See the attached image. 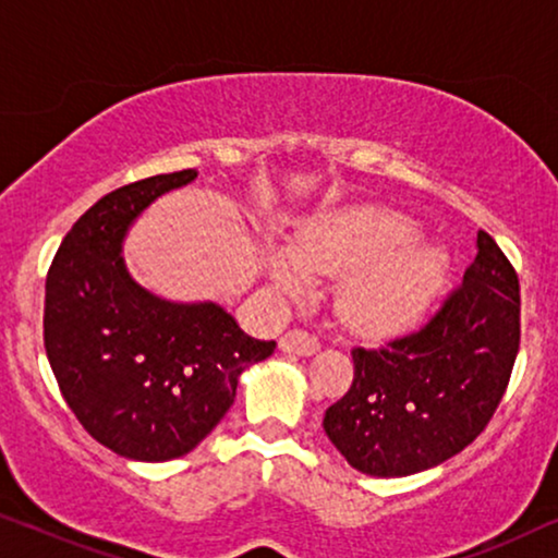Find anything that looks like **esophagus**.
Instances as JSON below:
<instances>
[{
  "label": "esophagus",
  "instance_id": "obj_1",
  "mask_svg": "<svg viewBox=\"0 0 558 558\" xmlns=\"http://www.w3.org/2000/svg\"><path fill=\"white\" fill-rule=\"evenodd\" d=\"M279 350L292 355H315L319 350V340L315 335L304 332V330H289L279 338Z\"/></svg>",
  "mask_w": 558,
  "mask_h": 558
}]
</instances>
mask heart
Listing matches in <instances>:
<instances>
[{"instance_id":"1","label":"heart","mask_w":558,"mask_h":558,"mask_svg":"<svg viewBox=\"0 0 558 558\" xmlns=\"http://www.w3.org/2000/svg\"><path fill=\"white\" fill-rule=\"evenodd\" d=\"M418 226L396 210L357 208L312 220L292 251H269L266 271L279 292L300 296L307 277H348L340 310L355 330L396 335L429 310L445 281L437 246H414Z\"/></svg>"}]
</instances>
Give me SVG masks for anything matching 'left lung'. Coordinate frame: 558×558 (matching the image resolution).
Returning a JSON list of instances; mask_svg holds the SVG:
<instances>
[{"label": "left lung", "mask_w": 558, "mask_h": 558, "mask_svg": "<svg viewBox=\"0 0 558 558\" xmlns=\"http://www.w3.org/2000/svg\"><path fill=\"white\" fill-rule=\"evenodd\" d=\"M518 345V274L498 243L477 231L475 262L422 330L353 350V386L325 411V434L365 475L437 468L493 418Z\"/></svg>", "instance_id": "8db88e82"}]
</instances>
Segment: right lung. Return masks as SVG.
Wrapping results in <instances>:
<instances>
[{
	"label": "right lung",
	"instance_id": "right-lung-1",
	"mask_svg": "<svg viewBox=\"0 0 558 558\" xmlns=\"http://www.w3.org/2000/svg\"><path fill=\"white\" fill-rule=\"evenodd\" d=\"M195 170L132 182L83 213L45 279V353L60 393L90 437L140 462L201 445L233 407L241 373L266 361L216 302H170L136 284L121 243L136 218Z\"/></svg>",
	"mask_w": 558,
	"mask_h": 558
}]
</instances>
